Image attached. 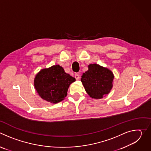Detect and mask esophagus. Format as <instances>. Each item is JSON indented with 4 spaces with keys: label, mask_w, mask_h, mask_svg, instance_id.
Returning a JSON list of instances; mask_svg holds the SVG:
<instances>
[{
    "label": "esophagus",
    "mask_w": 151,
    "mask_h": 151,
    "mask_svg": "<svg viewBox=\"0 0 151 151\" xmlns=\"http://www.w3.org/2000/svg\"><path fill=\"white\" fill-rule=\"evenodd\" d=\"M75 78H76V79L78 80V79H79V75L78 73H76V74L75 75Z\"/></svg>",
    "instance_id": "esophagus-1"
}]
</instances>
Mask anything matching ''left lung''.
Masks as SVG:
<instances>
[{
    "mask_svg": "<svg viewBox=\"0 0 151 151\" xmlns=\"http://www.w3.org/2000/svg\"><path fill=\"white\" fill-rule=\"evenodd\" d=\"M81 82L87 94L100 99L109 94L113 87L114 75L111 70L97 64H90L88 70L82 74Z\"/></svg>",
    "mask_w": 151,
    "mask_h": 151,
    "instance_id": "left-lung-1",
    "label": "left lung"
}]
</instances>
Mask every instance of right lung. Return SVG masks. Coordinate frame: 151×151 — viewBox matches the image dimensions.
Returning <instances> with one entry per match:
<instances>
[{
  "label": "right lung",
  "instance_id": "right-lung-1",
  "mask_svg": "<svg viewBox=\"0 0 151 151\" xmlns=\"http://www.w3.org/2000/svg\"><path fill=\"white\" fill-rule=\"evenodd\" d=\"M75 81L61 66L54 65L42 69L35 76L34 85L42 99L55 104L66 97L70 85Z\"/></svg>",
  "mask_w": 151,
  "mask_h": 151
}]
</instances>
